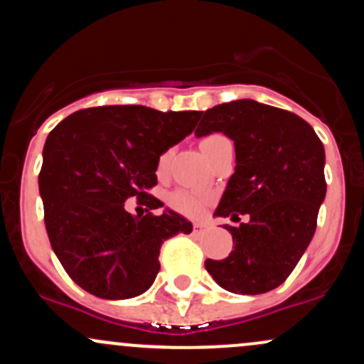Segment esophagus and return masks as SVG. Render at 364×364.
I'll return each instance as SVG.
<instances>
[{
	"instance_id": "1",
	"label": "esophagus",
	"mask_w": 364,
	"mask_h": 364,
	"mask_svg": "<svg viewBox=\"0 0 364 364\" xmlns=\"http://www.w3.org/2000/svg\"><path fill=\"white\" fill-rule=\"evenodd\" d=\"M207 226L205 223H200V221H197V223H193V231L195 233H203V231H207Z\"/></svg>"
}]
</instances>
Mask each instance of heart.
<instances>
[{
    "instance_id": "b5f03b06",
    "label": "heart",
    "mask_w": 364,
    "mask_h": 364,
    "mask_svg": "<svg viewBox=\"0 0 364 364\" xmlns=\"http://www.w3.org/2000/svg\"><path fill=\"white\" fill-rule=\"evenodd\" d=\"M223 138L221 134H213V136H207L202 139V145H207V143L214 141V139ZM171 154L166 151V154L161 155L159 159V171L166 169L167 162H169ZM210 197L207 193H198V191H191V190H178L174 191L173 195L169 197V203L174 210L178 213L190 215V218H197V215H202L205 213L207 205H209Z\"/></svg>"
}]
</instances>
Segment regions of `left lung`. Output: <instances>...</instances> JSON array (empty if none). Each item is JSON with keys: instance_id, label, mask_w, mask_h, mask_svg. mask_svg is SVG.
I'll use <instances>...</instances> for the list:
<instances>
[{"instance_id": "8db88e82", "label": "left lung", "mask_w": 364, "mask_h": 364, "mask_svg": "<svg viewBox=\"0 0 364 364\" xmlns=\"http://www.w3.org/2000/svg\"><path fill=\"white\" fill-rule=\"evenodd\" d=\"M223 133L233 139L237 166L215 218L249 221L226 225L235 249L205 269L233 294H264L282 285L316 231L325 200V149L313 127L289 110L237 100L205 110L195 136Z\"/></svg>"}]
</instances>
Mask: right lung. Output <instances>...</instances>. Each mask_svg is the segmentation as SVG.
<instances>
[{
  "instance_id": "add662e5",
  "label": "right lung",
  "mask_w": 364,
  "mask_h": 364,
  "mask_svg": "<svg viewBox=\"0 0 364 364\" xmlns=\"http://www.w3.org/2000/svg\"><path fill=\"white\" fill-rule=\"evenodd\" d=\"M200 112H159L143 105L79 110L48 134L39 193L51 249L86 292L119 301L146 292L161 269L164 240L191 233L174 210L133 215L124 202L164 203L145 190L157 185L159 159L197 126Z\"/></svg>"
}]
</instances>
